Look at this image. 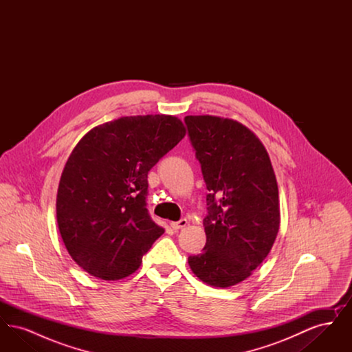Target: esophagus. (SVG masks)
Here are the masks:
<instances>
[{"label": "esophagus", "instance_id": "esophagus-1", "mask_svg": "<svg viewBox=\"0 0 352 352\" xmlns=\"http://www.w3.org/2000/svg\"><path fill=\"white\" fill-rule=\"evenodd\" d=\"M187 226V220L186 219H181L179 221H171L170 223V227L173 228V230H175V231H178V230H181V228H184Z\"/></svg>", "mask_w": 352, "mask_h": 352}]
</instances>
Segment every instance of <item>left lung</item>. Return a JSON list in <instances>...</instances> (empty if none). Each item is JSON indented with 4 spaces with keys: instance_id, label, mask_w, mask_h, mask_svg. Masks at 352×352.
<instances>
[{
    "instance_id": "8db88e82",
    "label": "left lung",
    "mask_w": 352,
    "mask_h": 352,
    "mask_svg": "<svg viewBox=\"0 0 352 352\" xmlns=\"http://www.w3.org/2000/svg\"><path fill=\"white\" fill-rule=\"evenodd\" d=\"M184 124L208 190L206 245L188 257L206 284L244 281L268 256L280 228L276 175L261 141L243 124L217 116H186Z\"/></svg>"
}]
</instances>
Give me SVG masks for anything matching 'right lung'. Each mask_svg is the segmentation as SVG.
Listing matches in <instances>:
<instances>
[{
    "label": "right lung",
    "instance_id": "1",
    "mask_svg": "<svg viewBox=\"0 0 352 352\" xmlns=\"http://www.w3.org/2000/svg\"><path fill=\"white\" fill-rule=\"evenodd\" d=\"M184 134L174 116H129L94 128L75 146L58 187L56 220L87 273L107 281L132 274L165 232L146 208L148 173Z\"/></svg>",
    "mask_w": 352,
    "mask_h": 352
}]
</instances>
